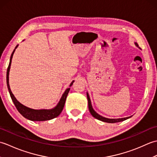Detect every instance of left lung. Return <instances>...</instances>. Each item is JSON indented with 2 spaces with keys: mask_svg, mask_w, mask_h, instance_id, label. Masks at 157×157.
<instances>
[{
  "mask_svg": "<svg viewBox=\"0 0 157 157\" xmlns=\"http://www.w3.org/2000/svg\"><path fill=\"white\" fill-rule=\"evenodd\" d=\"M135 44L138 46V45L136 42H135ZM87 98H88V108H89V111L90 112L91 115L94 117V118L97 119L100 121H104V122H106V123H117V122H120V121H125V120L128 119L129 118L131 117H125V118H120V119H109V118H106L104 117H102L101 115H98L97 113H96L94 109L92 108V106L91 104V101H90V96L88 95V93L87 92Z\"/></svg>",
  "mask_w": 157,
  "mask_h": 157,
  "instance_id": "1",
  "label": "left lung"
}]
</instances>
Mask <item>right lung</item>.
Returning <instances> with one entry per match:
<instances>
[{"label":"right lung","instance_id":"right-lung-1","mask_svg":"<svg viewBox=\"0 0 157 157\" xmlns=\"http://www.w3.org/2000/svg\"><path fill=\"white\" fill-rule=\"evenodd\" d=\"M18 45H17L14 51H13L11 59H10V62L7 68V71H6V84H7V88L9 90L10 96H11V98L12 101L14 103L15 107L17 109V111L20 113V114L22 115L25 118L28 119L29 120H31V121H47V120H51L52 119H54L56 117H58L61 113L62 112L63 107H64L65 101L67 98V96L68 93L70 90V88H67L63 93L62 97L60 99L59 103L57 104L55 108L52 109H40V110H35L32 109L30 108H28L27 106L23 105L21 104L16 99L15 96L13 94V93L11 90V88H10L9 84V70L10 67H11V60L13 58V55L14 54V52L15 49L17 47ZM74 82L73 80L70 86H71L73 83Z\"/></svg>","mask_w":157,"mask_h":157}]
</instances>
